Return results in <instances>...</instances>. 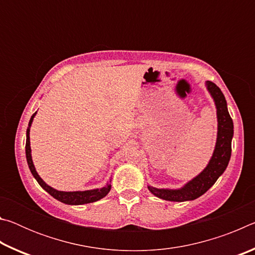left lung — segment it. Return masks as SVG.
<instances>
[{"mask_svg":"<svg viewBox=\"0 0 255 255\" xmlns=\"http://www.w3.org/2000/svg\"><path fill=\"white\" fill-rule=\"evenodd\" d=\"M206 85L211 97L214 98L216 109H217L218 132L214 154L206 169L181 189L171 190L148 187L149 191L161 199L180 202L197 199L204 195L207 190L213 187L217 179L226 170L228 162H230L232 154V138L234 133L233 120L227 110V103L221 89L210 81H207Z\"/></svg>","mask_w":255,"mask_h":255,"instance_id":"left-lung-1","label":"left lung"}]
</instances>
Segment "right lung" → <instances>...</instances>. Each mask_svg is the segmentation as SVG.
Instances as JSON below:
<instances>
[{
  "label": "right lung",
  "instance_id": "1",
  "mask_svg": "<svg viewBox=\"0 0 255 255\" xmlns=\"http://www.w3.org/2000/svg\"><path fill=\"white\" fill-rule=\"evenodd\" d=\"M37 112L31 116L29 122V127L27 129V141H25V156H27V162L29 165V169L31 171L32 175L34 179L37 180V182L40 184V187L46 190L47 192L49 193L50 196H53L55 199L64 202L66 205H83V204H90V202H94L102 199L103 197H106L108 193H109L111 185L108 183L106 187L101 189H94V190H86V191H72V192H65V191H58L54 188L49 187L48 184H46L42 179L40 178L34 169L32 158H31V148H30V137H29V131H30V126H31L33 117L36 116Z\"/></svg>",
  "mask_w": 255,
  "mask_h": 255
}]
</instances>
